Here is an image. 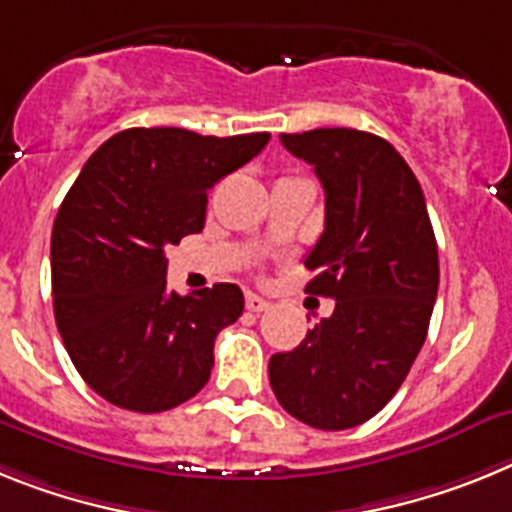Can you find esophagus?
<instances>
[{
  "mask_svg": "<svg viewBox=\"0 0 512 512\" xmlns=\"http://www.w3.org/2000/svg\"><path fill=\"white\" fill-rule=\"evenodd\" d=\"M244 306H247V311H252V314H260V311L270 309V301H265L262 296H257V293H247Z\"/></svg>",
  "mask_w": 512,
  "mask_h": 512,
  "instance_id": "esophagus-1",
  "label": "esophagus"
}]
</instances>
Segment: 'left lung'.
Returning a JSON list of instances; mask_svg holds the SVG:
<instances>
[{
	"instance_id": "obj_1",
	"label": "left lung",
	"mask_w": 512,
	"mask_h": 512,
	"mask_svg": "<svg viewBox=\"0 0 512 512\" xmlns=\"http://www.w3.org/2000/svg\"><path fill=\"white\" fill-rule=\"evenodd\" d=\"M324 188V231L306 293L335 299L299 348L275 353L283 410L319 430L371 420L407 379L438 296V244L420 182L399 151L355 128L281 133Z\"/></svg>"
}]
</instances>
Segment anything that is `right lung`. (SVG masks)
<instances>
[{
    "mask_svg": "<svg viewBox=\"0 0 512 512\" xmlns=\"http://www.w3.org/2000/svg\"><path fill=\"white\" fill-rule=\"evenodd\" d=\"M268 141L128 128L66 193L51 234L53 314L79 376L115 407L164 412L206 386L213 340L242 317L244 296L234 283L170 291L164 250L203 229L208 188Z\"/></svg>",
    "mask_w": 512,
    "mask_h": 512,
    "instance_id": "obj_1",
    "label": "right lung"
}]
</instances>
